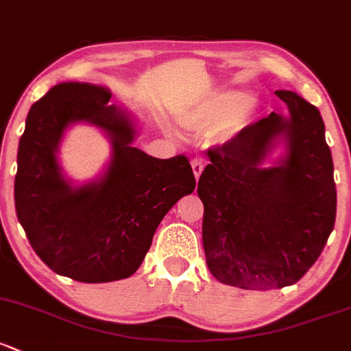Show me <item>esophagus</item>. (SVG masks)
<instances>
[{
  "label": "esophagus",
  "instance_id": "obj_1",
  "mask_svg": "<svg viewBox=\"0 0 351 351\" xmlns=\"http://www.w3.org/2000/svg\"><path fill=\"white\" fill-rule=\"evenodd\" d=\"M204 161L200 160V158H193L191 160V168H193V175L195 178H198V176L202 175V171H204Z\"/></svg>",
  "mask_w": 351,
  "mask_h": 351
}]
</instances>
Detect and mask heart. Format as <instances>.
Listing matches in <instances>:
<instances>
[{"mask_svg": "<svg viewBox=\"0 0 351 351\" xmlns=\"http://www.w3.org/2000/svg\"><path fill=\"white\" fill-rule=\"evenodd\" d=\"M256 109L254 99H249L242 92H228L217 99L208 108H202L197 110L182 114L180 121L183 126L195 129H212L219 128L230 121L228 124V132L237 131L247 123L250 114Z\"/></svg>", "mask_w": 351, "mask_h": 351, "instance_id": "b5f03b06", "label": "heart"}]
</instances>
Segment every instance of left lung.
Masks as SVG:
<instances>
[{"label":"left lung","instance_id":"8db88e82","mask_svg":"<svg viewBox=\"0 0 351 351\" xmlns=\"http://www.w3.org/2000/svg\"><path fill=\"white\" fill-rule=\"evenodd\" d=\"M289 119L271 112L208 149L198 180L210 272L242 289L298 282L322 256L337 219L333 160L319 110L291 90H276ZM282 135L286 158L262 161Z\"/></svg>","mask_w":351,"mask_h":351}]
</instances>
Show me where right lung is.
<instances>
[{
	"mask_svg": "<svg viewBox=\"0 0 351 351\" xmlns=\"http://www.w3.org/2000/svg\"><path fill=\"white\" fill-rule=\"evenodd\" d=\"M109 99L108 88L92 84L51 87L29 109L18 146V220L36 256L79 282L134 274L168 210L195 190L185 154L158 160L132 147L131 119ZM79 120L108 132L113 161L101 182L72 189L60 175L54 151L64 128Z\"/></svg>",
	"mask_w": 351,
	"mask_h": 351,
	"instance_id": "add662e5",
	"label": "right lung"
}]
</instances>
